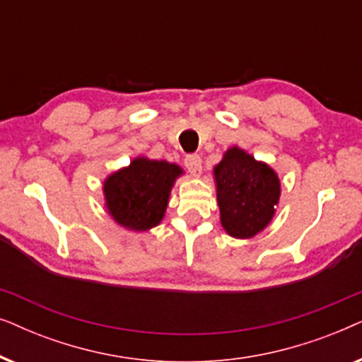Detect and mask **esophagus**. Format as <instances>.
<instances>
[{"instance_id": "34e87169", "label": "esophagus", "mask_w": 362, "mask_h": 362, "mask_svg": "<svg viewBox=\"0 0 362 362\" xmlns=\"http://www.w3.org/2000/svg\"><path fill=\"white\" fill-rule=\"evenodd\" d=\"M185 165H186L187 170L192 173V175H199L201 170H202L201 156L196 155V153H191V155H187L185 158Z\"/></svg>"}]
</instances>
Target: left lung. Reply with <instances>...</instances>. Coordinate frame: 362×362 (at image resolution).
<instances>
[{
	"label": "left lung",
	"mask_w": 362,
	"mask_h": 362,
	"mask_svg": "<svg viewBox=\"0 0 362 362\" xmlns=\"http://www.w3.org/2000/svg\"><path fill=\"white\" fill-rule=\"evenodd\" d=\"M221 222L227 234L249 239L264 230L280 197V181L265 163L230 148L214 168Z\"/></svg>",
	"instance_id": "1"
}]
</instances>
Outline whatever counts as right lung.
Returning <instances> with one entry per match:
<instances>
[{"mask_svg":"<svg viewBox=\"0 0 362 362\" xmlns=\"http://www.w3.org/2000/svg\"><path fill=\"white\" fill-rule=\"evenodd\" d=\"M181 168L166 161L136 158L105 181L107 207L113 219L127 229L148 230L165 216L173 182Z\"/></svg>","mask_w":362,"mask_h":362,"instance_id":"1","label":"right lung"}]
</instances>
